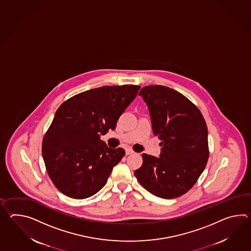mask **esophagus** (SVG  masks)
<instances>
[{
	"mask_svg": "<svg viewBox=\"0 0 251 251\" xmlns=\"http://www.w3.org/2000/svg\"><path fill=\"white\" fill-rule=\"evenodd\" d=\"M125 152H126V155H127V156L134 153V151H132V150H130V149H126V150H125Z\"/></svg>",
	"mask_w": 251,
	"mask_h": 251,
	"instance_id": "34e87169",
	"label": "esophagus"
}]
</instances>
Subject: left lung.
Listing matches in <instances>:
<instances>
[{
    "label": "left lung",
    "mask_w": 251,
    "mask_h": 251,
    "mask_svg": "<svg viewBox=\"0 0 251 251\" xmlns=\"http://www.w3.org/2000/svg\"><path fill=\"white\" fill-rule=\"evenodd\" d=\"M139 95L149 108L152 130L162 148L158 157L143 154V164L134 175L152 195L176 198L195 185L206 167V123L199 109L172 88L148 85Z\"/></svg>",
    "instance_id": "1"
}]
</instances>
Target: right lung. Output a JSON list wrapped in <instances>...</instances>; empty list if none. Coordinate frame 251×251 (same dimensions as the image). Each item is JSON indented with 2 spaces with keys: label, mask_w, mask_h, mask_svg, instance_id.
I'll return each mask as SVG.
<instances>
[{
  "label": "right lung",
  "mask_w": 251,
  "mask_h": 251,
  "mask_svg": "<svg viewBox=\"0 0 251 251\" xmlns=\"http://www.w3.org/2000/svg\"><path fill=\"white\" fill-rule=\"evenodd\" d=\"M139 85L102 86L75 95L57 109L42 142L51 181L62 194L85 199L105 185L123 149L100 140L136 98Z\"/></svg>",
  "instance_id": "obj_1"
}]
</instances>
